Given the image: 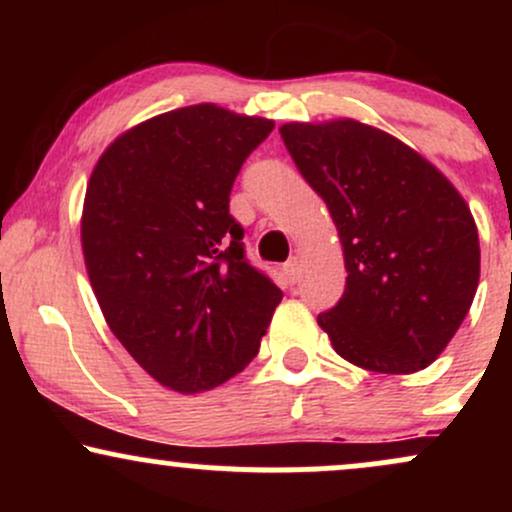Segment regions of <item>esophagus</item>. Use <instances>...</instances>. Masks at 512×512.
Here are the masks:
<instances>
[{
	"mask_svg": "<svg viewBox=\"0 0 512 512\" xmlns=\"http://www.w3.org/2000/svg\"><path fill=\"white\" fill-rule=\"evenodd\" d=\"M284 272L289 276L291 284H296L298 276H301V257H291V260L284 264Z\"/></svg>",
	"mask_w": 512,
	"mask_h": 512,
	"instance_id": "esophagus-1",
	"label": "esophagus"
}]
</instances>
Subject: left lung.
Wrapping results in <instances>:
<instances>
[{
    "mask_svg": "<svg viewBox=\"0 0 512 512\" xmlns=\"http://www.w3.org/2000/svg\"><path fill=\"white\" fill-rule=\"evenodd\" d=\"M279 134L344 250L342 301L317 315L334 351L373 373L431 366L479 286L469 204L428 158L366 122H289Z\"/></svg>",
    "mask_w": 512,
    "mask_h": 512,
    "instance_id": "left-lung-1",
    "label": "left lung"
}]
</instances>
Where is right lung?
Wrapping results in <instances>:
<instances>
[{
	"instance_id": "1",
	"label": "right lung",
	"mask_w": 512,
	"mask_h": 512,
	"mask_svg": "<svg viewBox=\"0 0 512 512\" xmlns=\"http://www.w3.org/2000/svg\"><path fill=\"white\" fill-rule=\"evenodd\" d=\"M274 120L187 105L122 132L93 166L81 250L105 322L158 385L197 395L255 358L281 293L228 214Z\"/></svg>"
}]
</instances>
